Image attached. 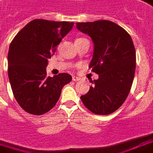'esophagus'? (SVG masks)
Listing matches in <instances>:
<instances>
[{"label":"esophagus","instance_id":"34e87169","mask_svg":"<svg viewBox=\"0 0 153 153\" xmlns=\"http://www.w3.org/2000/svg\"><path fill=\"white\" fill-rule=\"evenodd\" d=\"M80 78H79V77L77 76H73L72 77V80L74 81V82H78V81L80 80Z\"/></svg>","mask_w":153,"mask_h":153}]
</instances>
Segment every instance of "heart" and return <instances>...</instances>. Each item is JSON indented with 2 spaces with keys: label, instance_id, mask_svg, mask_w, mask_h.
Listing matches in <instances>:
<instances>
[{
  "label": "heart",
  "instance_id": "heart-1",
  "mask_svg": "<svg viewBox=\"0 0 153 153\" xmlns=\"http://www.w3.org/2000/svg\"><path fill=\"white\" fill-rule=\"evenodd\" d=\"M80 39H83V38H79V39H77L76 40H75V41H77V40H80Z\"/></svg>",
  "mask_w": 153,
  "mask_h": 153
}]
</instances>
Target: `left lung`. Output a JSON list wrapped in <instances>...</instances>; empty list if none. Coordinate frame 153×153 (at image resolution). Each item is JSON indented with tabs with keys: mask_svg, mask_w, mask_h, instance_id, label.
<instances>
[{
	"mask_svg": "<svg viewBox=\"0 0 153 153\" xmlns=\"http://www.w3.org/2000/svg\"><path fill=\"white\" fill-rule=\"evenodd\" d=\"M76 25L92 39L94 51L88 67L99 74L81 100L93 114H112L124 103L134 79L136 55L131 37L122 27L107 20Z\"/></svg>",
	"mask_w": 153,
	"mask_h": 153,
	"instance_id": "8db88e82",
	"label": "left lung"
}]
</instances>
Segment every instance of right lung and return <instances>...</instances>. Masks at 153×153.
<instances>
[{
    "instance_id": "1",
    "label": "right lung",
    "mask_w": 153,
    "mask_h": 153,
    "mask_svg": "<svg viewBox=\"0 0 153 153\" xmlns=\"http://www.w3.org/2000/svg\"><path fill=\"white\" fill-rule=\"evenodd\" d=\"M74 22L34 19L11 41L7 55L8 78L15 100L23 110L42 115L56 105L62 88L72 77L61 73L47 76L48 59Z\"/></svg>"
}]
</instances>
